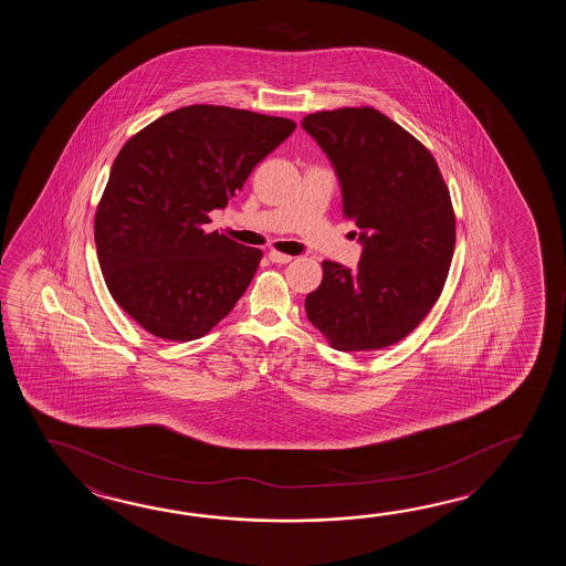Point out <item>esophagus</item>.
Returning <instances> with one entry per match:
<instances>
[{
  "label": "esophagus",
  "instance_id": "obj_1",
  "mask_svg": "<svg viewBox=\"0 0 566 566\" xmlns=\"http://www.w3.org/2000/svg\"><path fill=\"white\" fill-rule=\"evenodd\" d=\"M269 259H271V263H279V265H287V263L293 261V256L279 253V251H269Z\"/></svg>",
  "mask_w": 566,
  "mask_h": 566
}]
</instances>
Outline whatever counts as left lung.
I'll return each mask as SVG.
<instances>
[{
  "instance_id": "1",
  "label": "left lung",
  "mask_w": 566,
  "mask_h": 566,
  "mask_svg": "<svg viewBox=\"0 0 566 566\" xmlns=\"http://www.w3.org/2000/svg\"><path fill=\"white\" fill-rule=\"evenodd\" d=\"M336 169L344 217L360 229L358 269L324 261L305 312L342 352L392 346L421 324L455 249L451 196L431 151L370 107L301 120Z\"/></svg>"
}]
</instances>
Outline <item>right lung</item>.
Returning <instances> with one entry per match:
<instances>
[{
	"label": "right lung",
	"mask_w": 566,
	"mask_h": 566,
	"mask_svg": "<svg viewBox=\"0 0 566 566\" xmlns=\"http://www.w3.org/2000/svg\"><path fill=\"white\" fill-rule=\"evenodd\" d=\"M295 129L285 117L190 105L120 147L95 217L108 293L149 334L190 342L229 315L263 253L206 232Z\"/></svg>",
	"instance_id": "obj_1"
}]
</instances>
